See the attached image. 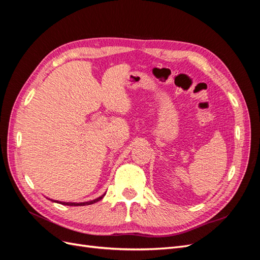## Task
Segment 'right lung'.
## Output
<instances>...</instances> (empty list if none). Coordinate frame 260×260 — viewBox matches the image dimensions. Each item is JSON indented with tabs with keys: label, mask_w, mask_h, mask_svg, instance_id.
I'll list each match as a JSON object with an SVG mask.
<instances>
[{
	"label": "right lung",
	"mask_w": 260,
	"mask_h": 260,
	"mask_svg": "<svg viewBox=\"0 0 260 260\" xmlns=\"http://www.w3.org/2000/svg\"><path fill=\"white\" fill-rule=\"evenodd\" d=\"M104 195H105V194H103L102 196H100V198H98V199H95V200H93V201L83 202V203H70V202L66 203V202H57V201H54V200H51V201H52V202H55V203H59V204H61V205H68V206H85V205H91V204H94V203H96V202L101 201L102 199L104 198ZM49 200H50V199H49Z\"/></svg>",
	"instance_id": "1"
}]
</instances>
